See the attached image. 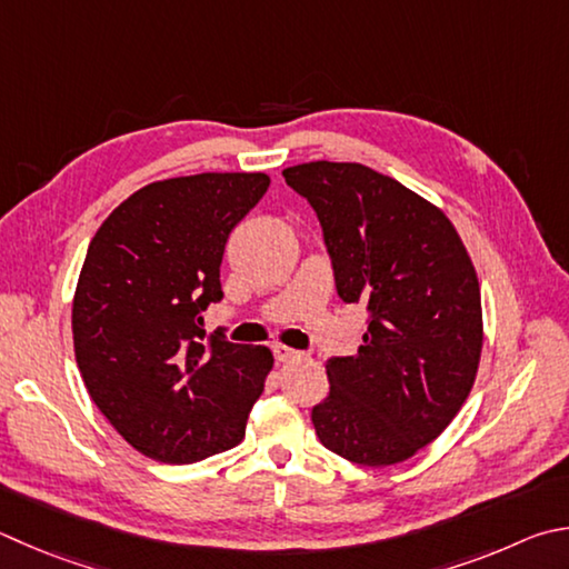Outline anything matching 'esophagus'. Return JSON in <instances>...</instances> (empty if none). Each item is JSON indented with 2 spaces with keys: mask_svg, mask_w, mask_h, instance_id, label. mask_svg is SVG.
Instances as JSON below:
<instances>
[{
  "mask_svg": "<svg viewBox=\"0 0 569 569\" xmlns=\"http://www.w3.org/2000/svg\"><path fill=\"white\" fill-rule=\"evenodd\" d=\"M273 356H276L278 363H291V360L301 358V353H298V350L286 348V346H273Z\"/></svg>",
  "mask_w": 569,
  "mask_h": 569,
  "instance_id": "34e87169",
  "label": "esophagus"
}]
</instances>
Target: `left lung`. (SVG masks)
<instances>
[{"instance_id": "1", "label": "left lung", "mask_w": 569, "mask_h": 569, "mask_svg": "<svg viewBox=\"0 0 569 569\" xmlns=\"http://www.w3.org/2000/svg\"><path fill=\"white\" fill-rule=\"evenodd\" d=\"M283 177L323 226L338 296L370 311L358 353L326 363L316 436L368 468L408 460L450 426L478 376L482 306L468 249L436 203L363 163L308 161Z\"/></svg>"}]
</instances>
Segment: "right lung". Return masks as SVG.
<instances>
[{"label":"right lung","mask_w":569,"mask_h":569,"mask_svg":"<svg viewBox=\"0 0 569 569\" xmlns=\"http://www.w3.org/2000/svg\"><path fill=\"white\" fill-rule=\"evenodd\" d=\"M266 173H193L143 186L99 226L81 266L71 333L91 400L141 456L199 462L231 450L273 368L266 346L203 343L221 301L229 233Z\"/></svg>","instance_id":"1"}]
</instances>
